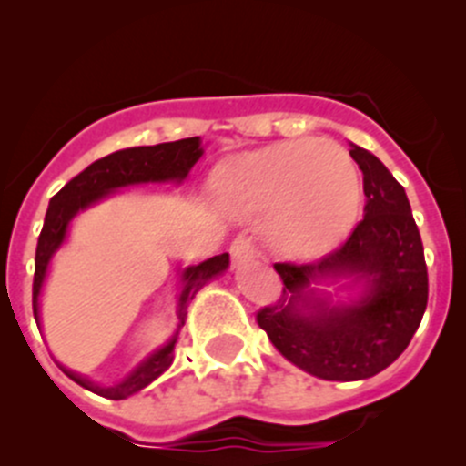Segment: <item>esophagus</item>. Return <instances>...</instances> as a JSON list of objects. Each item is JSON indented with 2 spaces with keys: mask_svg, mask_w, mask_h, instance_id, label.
I'll list each match as a JSON object with an SVG mask.
<instances>
[{
  "mask_svg": "<svg viewBox=\"0 0 466 466\" xmlns=\"http://www.w3.org/2000/svg\"><path fill=\"white\" fill-rule=\"evenodd\" d=\"M229 255H232V259L237 263L250 261V259H255V257H257V246L252 243V238L237 237L232 241V246H229Z\"/></svg>",
  "mask_w": 466,
  "mask_h": 466,
  "instance_id": "esophagus-1",
  "label": "esophagus"
}]
</instances>
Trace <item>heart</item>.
Here are the masks:
<instances>
[{"label": "heart", "mask_w": 466, "mask_h": 466, "mask_svg": "<svg viewBox=\"0 0 466 466\" xmlns=\"http://www.w3.org/2000/svg\"><path fill=\"white\" fill-rule=\"evenodd\" d=\"M216 185L241 216H268L272 243L289 255L336 241L360 205V176L350 155L316 139L272 144L234 159Z\"/></svg>", "instance_id": "1"}]
</instances>
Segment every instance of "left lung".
<instances>
[{"label": "left lung", "instance_id": "1", "mask_svg": "<svg viewBox=\"0 0 466 466\" xmlns=\"http://www.w3.org/2000/svg\"><path fill=\"white\" fill-rule=\"evenodd\" d=\"M351 157L363 171L365 207L347 241L313 263H275L281 298L257 311V324L293 365L324 380L370 379L403 354L424 318L429 270L420 229L403 187L360 146ZM327 274L369 279L351 308H329L306 293Z\"/></svg>", "mask_w": 466, "mask_h": 466}]
</instances>
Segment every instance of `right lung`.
Wrapping results in <instances>:
<instances>
[{
	"mask_svg": "<svg viewBox=\"0 0 466 466\" xmlns=\"http://www.w3.org/2000/svg\"><path fill=\"white\" fill-rule=\"evenodd\" d=\"M203 155L198 137H187L177 139V142H167V144H155V146H137V148H126L116 150V153L106 155V157L92 162L86 171L78 173L76 177L67 182L58 194L51 198L49 209H46L45 225H42V232L37 237V248H35V275H33V316L37 322V298H40V286L45 281L46 266H49L51 255L58 250V246L63 243L65 234H67V225L74 216L81 209H86L92 203H96L98 198H103L110 191L119 189V187L128 185H139V182H164V180H185L189 168L198 162V157ZM229 255H216L211 259H207L198 266L187 268L182 279V293L177 299V318L180 324H185L187 307L194 299V295L203 289V284L211 277L220 275V272L228 268ZM177 333L155 354H150L148 359L130 374L128 379L121 380V383L112 385V388H98L92 385L87 379L78 377V374L69 372L63 368V372L69 379L76 380L83 388L92 390V392L101 394L107 399H119L130 397V394L139 392L146 388L150 380H155L162 372H167L168 365L173 363V347H176Z\"/></svg>",
	"mask_w": 466,
	"mask_h": 466,
	"instance_id": "obj_1",
	"label": "right lung"
}]
</instances>
